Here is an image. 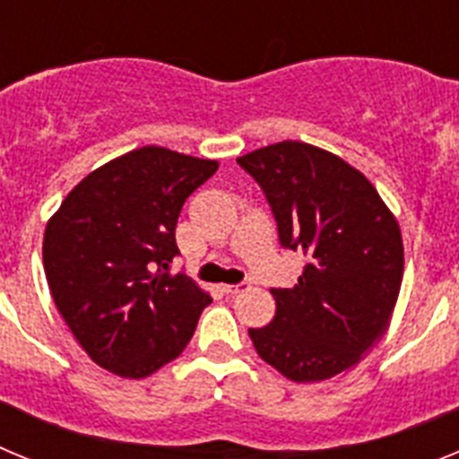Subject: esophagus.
<instances>
[{
	"instance_id": "esophagus-1",
	"label": "esophagus",
	"mask_w": 459,
	"mask_h": 459,
	"mask_svg": "<svg viewBox=\"0 0 459 459\" xmlns=\"http://www.w3.org/2000/svg\"><path fill=\"white\" fill-rule=\"evenodd\" d=\"M248 290V282H237V285H222L225 294H238V291Z\"/></svg>"
}]
</instances>
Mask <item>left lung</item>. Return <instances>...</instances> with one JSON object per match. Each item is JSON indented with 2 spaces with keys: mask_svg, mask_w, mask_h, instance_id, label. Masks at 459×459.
Masks as SVG:
<instances>
[{
  "mask_svg": "<svg viewBox=\"0 0 459 459\" xmlns=\"http://www.w3.org/2000/svg\"><path fill=\"white\" fill-rule=\"evenodd\" d=\"M237 163L264 193L280 246L306 255L299 282L271 290L273 322L248 328L255 350L291 381L356 366L386 331L400 294L397 221L359 169L306 142H278Z\"/></svg>",
  "mask_w": 459,
  "mask_h": 459,
  "instance_id": "1",
  "label": "left lung"
}]
</instances>
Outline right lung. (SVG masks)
<instances>
[{"label": "right lung", "mask_w": 459, "mask_h": 459, "mask_svg": "<svg viewBox=\"0 0 459 459\" xmlns=\"http://www.w3.org/2000/svg\"><path fill=\"white\" fill-rule=\"evenodd\" d=\"M216 160L142 147L84 177L50 218L43 266L56 310L105 370L142 379L190 342L211 296L172 273L177 221Z\"/></svg>", "instance_id": "1"}]
</instances>
